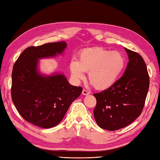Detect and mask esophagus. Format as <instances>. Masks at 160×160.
Instances as JSON below:
<instances>
[{"mask_svg":"<svg viewBox=\"0 0 160 160\" xmlns=\"http://www.w3.org/2000/svg\"><path fill=\"white\" fill-rule=\"evenodd\" d=\"M82 95H88L90 94V92L87 91V90H85V89H83L82 92Z\"/></svg>","mask_w":160,"mask_h":160,"instance_id":"34e87169","label":"esophagus"}]
</instances>
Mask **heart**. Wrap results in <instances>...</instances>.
<instances>
[{
	"instance_id": "heart-1",
	"label": "heart",
	"mask_w": 160,
	"mask_h": 160,
	"mask_svg": "<svg viewBox=\"0 0 160 160\" xmlns=\"http://www.w3.org/2000/svg\"><path fill=\"white\" fill-rule=\"evenodd\" d=\"M125 66V59L120 52L93 48L83 50L78 61L73 60L69 70L73 80L78 82L84 78V72H88V78L98 90H106L116 82Z\"/></svg>"
}]
</instances>
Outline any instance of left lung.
<instances>
[{
  "mask_svg": "<svg viewBox=\"0 0 160 160\" xmlns=\"http://www.w3.org/2000/svg\"><path fill=\"white\" fill-rule=\"evenodd\" d=\"M129 62L125 71L110 88L95 93L93 114L101 128L114 131L131 124L142 112L149 87V76L142 57L125 48Z\"/></svg>",
  "mask_w": 160,
  "mask_h": 160,
  "instance_id": "obj_1",
  "label": "left lung"
}]
</instances>
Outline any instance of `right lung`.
<instances>
[{"mask_svg": "<svg viewBox=\"0 0 160 160\" xmlns=\"http://www.w3.org/2000/svg\"><path fill=\"white\" fill-rule=\"evenodd\" d=\"M67 46L59 42L28 47L13 65L12 101L21 116L38 127L57 125L82 91V87L69 84L64 74L46 75L39 70V59L62 54Z\"/></svg>", "mask_w": 160, "mask_h": 160, "instance_id": "obj_1", "label": "right lung"}]
</instances>
